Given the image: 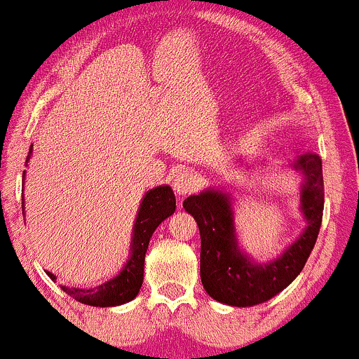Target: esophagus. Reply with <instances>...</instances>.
Returning a JSON list of instances; mask_svg holds the SVG:
<instances>
[{"label":"esophagus","instance_id":"obj_1","mask_svg":"<svg viewBox=\"0 0 359 359\" xmlns=\"http://www.w3.org/2000/svg\"><path fill=\"white\" fill-rule=\"evenodd\" d=\"M198 184H201V180H198L196 172L189 170V168H184V170H180L179 174L175 175L174 182H172V187H174V191L179 194V196L184 197L187 196V194L197 191Z\"/></svg>","mask_w":359,"mask_h":359}]
</instances>
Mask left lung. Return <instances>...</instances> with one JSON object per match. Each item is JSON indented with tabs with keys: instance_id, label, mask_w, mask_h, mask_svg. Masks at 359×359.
<instances>
[{
	"instance_id": "1",
	"label": "left lung",
	"mask_w": 359,
	"mask_h": 359,
	"mask_svg": "<svg viewBox=\"0 0 359 359\" xmlns=\"http://www.w3.org/2000/svg\"><path fill=\"white\" fill-rule=\"evenodd\" d=\"M296 167L306 175L303 212L308 219V229L283 256L269 264H254L239 252L227 196L207 191L184 201V209L194 215L201 232L202 284L207 294L219 303L237 308L261 304L287 287L303 271L321 227L325 184L318 154H304Z\"/></svg>"
}]
</instances>
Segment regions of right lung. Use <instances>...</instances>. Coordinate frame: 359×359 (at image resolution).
Returning a JSON list of instances; mask_svg holds the SVG:
<instances>
[{"label":"right lung","instance_id":"add662e5","mask_svg":"<svg viewBox=\"0 0 359 359\" xmlns=\"http://www.w3.org/2000/svg\"><path fill=\"white\" fill-rule=\"evenodd\" d=\"M33 147V145H32ZM32 147L27 155V163L29 155H32ZM25 175V172H23ZM175 210V196L168 185L152 189L147 192L138 210L135 227H133V243H132V256L125 264L123 271L116 278L107 280L102 286L93 289H68L63 287L68 296L75 297L80 303L90 306H118L128 303L138 294L144 280V262L145 252L149 248L150 237L158 224L165 221L168 215L174 214ZM48 276L55 279L53 274Z\"/></svg>","mask_w":359,"mask_h":359}]
</instances>
